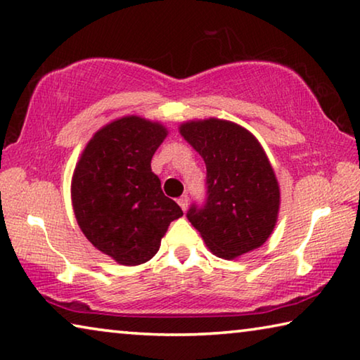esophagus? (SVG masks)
I'll return each instance as SVG.
<instances>
[{"instance_id":"esophagus-1","label":"esophagus","mask_w":360,"mask_h":360,"mask_svg":"<svg viewBox=\"0 0 360 360\" xmlns=\"http://www.w3.org/2000/svg\"><path fill=\"white\" fill-rule=\"evenodd\" d=\"M178 203H179V207L182 208V211H186L187 210V205H189V197H187V195L179 197L178 198Z\"/></svg>"}]
</instances>
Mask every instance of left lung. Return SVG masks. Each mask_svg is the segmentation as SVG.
I'll return each instance as SVG.
<instances>
[{
    "instance_id": "left-lung-1",
    "label": "left lung",
    "mask_w": 360,
    "mask_h": 360,
    "mask_svg": "<svg viewBox=\"0 0 360 360\" xmlns=\"http://www.w3.org/2000/svg\"><path fill=\"white\" fill-rule=\"evenodd\" d=\"M179 133L207 165V200L193 203L187 219L219 258L259 248L277 222L281 191L258 139L219 118L186 122Z\"/></svg>"
}]
</instances>
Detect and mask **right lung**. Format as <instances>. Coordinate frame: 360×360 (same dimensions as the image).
Listing matches in <instances>:
<instances>
[{"instance_id": "1", "label": "right lung", "mask_w": 360, "mask_h": 360, "mask_svg": "<svg viewBox=\"0 0 360 360\" xmlns=\"http://www.w3.org/2000/svg\"><path fill=\"white\" fill-rule=\"evenodd\" d=\"M168 131L158 122L129 115L93 136L72 178V203L79 229L120 264L153 258L171 221L182 216L165 195L150 168Z\"/></svg>"}]
</instances>
